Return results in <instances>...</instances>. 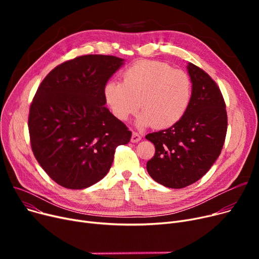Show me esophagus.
<instances>
[{
    "mask_svg": "<svg viewBox=\"0 0 259 259\" xmlns=\"http://www.w3.org/2000/svg\"><path fill=\"white\" fill-rule=\"evenodd\" d=\"M141 140H142V137H141V135H140L139 133H137V132H133V133H132L131 143H139Z\"/></svg>",
    "mask_w": 259,
    "mask_h": 259,
    "instance_id": "esophagus-1",
    "label": "esophagus"
}]
</instances>
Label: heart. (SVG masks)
Here are the masks:
<instances>
[{
	"instance_id": "heart-1",
	"label": "heart",
	"mask_w": 259,
	"mask_h": 259,
	"mask_svg": "<svg viewBox=\"0 0 259 259\" xmlns=\"http://www.w3.org/2000/svg\"><path fill=\"white\" fill-rule=\"evenodd\" d=\"M121 76L122 83L111 80L104 87L105 102L116 119L126 121L142 108L137 118L139 128H168L188 110L192 83L186 72L162 62L141 61Z\"/></svg>"
}]
</instances>
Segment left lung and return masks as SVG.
<instances>
[{
    "label": "left lung",
    "instance_id": "obj_1",
    "mask_svg": "<svg viewBox=\"0 0 259 259\" xmlns=\"http://www.w3.org/2000/svg\"><path fill=\"white\" fill-rule=\"evenodd\" d=\"M187 70L192 99L183 118L168 129L149 133L155 146L147 171L158 184L182 189L205 175L220 156L227 134L226 104L220 88L192 63Z\"/></svg>",
    "mask_w": 259,
    "mask_h": 259
}]
</instances>
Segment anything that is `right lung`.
<instances>
[{"instance_id": "right-lung-1", "label": "right lung", "mask_w": 259, "mask_h": 259, "mask_svg": "<svg viewBox=\"0 0 259 259\" xmlns=\"http://www.w3.org/2000/svg\"><path fill=\"white\" fill-rule=\"evenodd\" d=\"M125 60L89 54L65 62L40 83L30 106L33 154L44 171L67 189H85L110 170L115 148L131 131L105 107L104 87Z\"/></svg>"}]
</instances>
